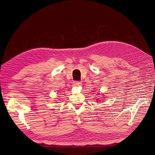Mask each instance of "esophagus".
<instances>
[{"instance_id": "1", "label": "esophagus", "mask_w": 155, "mask_h": 155, "mask_svg": "<svg viewBox=\"0 0 155 155\" xmlns=\"http://www.w3.org/2000/svg\"><path fill=\"white\" fill-rule=\"evenodd\" d=\"M81 85V83L79 82V81H74L73 83V86H74V87L79 86V85Z\"/></svg>"}]
</instances>
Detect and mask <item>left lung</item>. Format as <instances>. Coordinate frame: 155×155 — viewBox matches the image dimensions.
<instances>
[{"mask_svg": "<svg viewBox=\"0 0 155 155\" xmlns=\"http://www.w3.org/2000/svg\"><path fill=\"white\" fill-rule=\"evenodd\" d=\"M96 101H98V100H97V99H96Z\"/></svg>", "mask_w": 155, "mask_h": 155, "instance_id": "obj_1", "label": "left lung"}]
</instances>
